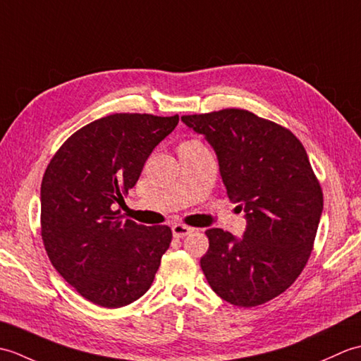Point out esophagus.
<instances>
[{
    "instance_id": "34e87169",
    "label": "esophagus",
    "mask_w": 361,
    "mask_h": 361,
    "mask_svg": "<svg viewBox=\"0 0 361 361\" xmlns=\"http://www.w3.org/2000/svg\"><path fill=\"white\" fill-rule=\"evenodd\" d=\"M192 231H194V228L186 226V225H181V224L172 225V234H173V237H176V239H183V237H186Z\"/></svg>"
}]
</instances>
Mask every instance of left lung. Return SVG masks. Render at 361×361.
Segmentation results:
<instances>
[{
	"label": "left lung",
	"mask_w": 361,
	"mask_h": 361,
	"mask_svg": "<svg viewBox=\"0 0 361 361\" xmlns=\"http://www.w3.org/2000/svg\"><path fill=\"white\" fill-rule=\"evenodd\" d=\"M181 121L211 144L229 200L247 219L242 239L220 228L206 231L209 248L200 259L206 279L233 305L270 301L301 274L323 214L307 152L290 130L247 110Z\"/></svg>",
	"instance_id": "1"
}]
</instances>
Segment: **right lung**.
<instances>
[{"instance_id":"obj_1","label":"right lung","mask_w":361,"mask_h":361,"mask_svg":"<svg viewBox=\"0 0 361 361\" xmlns=\"http://www.w3.org/2000/svg\"><path fill=\"white\" fill-rule=\"evenodd\" d=\"M178 121V114H110L68 137L46 167L40 192L46 252L60 276L101 307L140 299L171 245V228L122 220L118 204Z\"/></svg>"}]
</instances>
